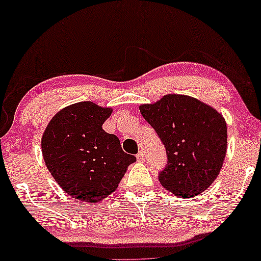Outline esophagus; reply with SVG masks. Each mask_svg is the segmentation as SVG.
I'll list each match as a JSON object with an SVG mask.
<instances>
[{"instance_id":"obj_1","label":"esophagus","mask_w":261,"mask_h":261,"mask_svg":"<svg viewBox=\"0 0 261 261\" xmlns=\"http://www.w3.org/2000/svg\"><path fill=\"white\" fill-rule=\"evenodd\" d=\"M137 159L139 160V162H144L145 160V154H144V152H139L138 154H137Z\"/></svg>"}]
</instances>
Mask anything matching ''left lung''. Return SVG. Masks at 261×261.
Segmentation results:
<instances>
[{
  "mask_svg": "<svg viewBox=\"0 0 261 261\" xmlns=\"http://www.w3.org/2000/svg\"><path fill=\"white\" fill-rule=\"evenodd\" d=\"M166 149L159 181L171 194L194 197L219 176L227 151V124L215 109L184 95H166L140 106Z\"/></svg>",
  "mask_w": 261,
  "mask_h": 261,
  "instance_id": "obj_1",
  "label": "left lung"
}]
</instances>
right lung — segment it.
<instances>
[{"label": "right lung", "mask_w": 261, "mask_h": 261, "mask_svg": "<svg viewBox=\"0 0 261 261\" xmlns=\"http://www.w3.org/2000/svg\"><path fill=\"white\" fill-rule=\"evenodd\" d=\"M112 114L92 102L57 113L41 139L46 166L60 188L80 201L97 203L113 194L137 158L127 154L116 135L102 129Z\"/></svg>", "instance_id": "add662e5"}]
</instances>
